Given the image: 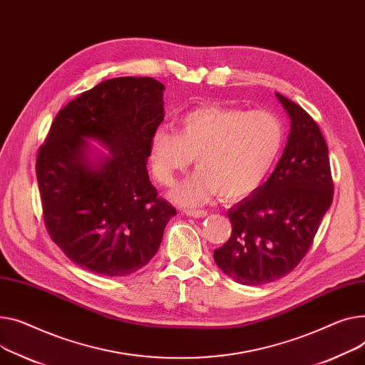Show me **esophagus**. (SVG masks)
<instances>
[{
  "label": "esophagus",
  "instance_id": "1",
  "mask_svg": "<svg viewBox=\"0 0 365 365\" xmlns=\"http://www.w3.org/2000/svg\"><path fill=\"white\" fill-rule=\"evenodd\" d=\"M185 214L189 217L200 218V217H205L208 212L205 210H185Z\"/></svg>",
  "mask_w": 365,
  "mask_h": 365
}]
</instances>
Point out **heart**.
I'll list each match as a JSON object with an SVG mask.
<instances>
[{"mask_svg":"<svg viewBox=\"0 0 365 365\" xmlns=\"http://www.w3.org/2000/svg\"><path fill=\"white\" fill-rule=\"evenodd\" d=\"M283 142V123L272 111L200 107L182 117L178 132L167 128L154 132L153 172L160 183L170 186L195 158L200 170L173 189V200L197 205L218 193L233 201L262 183Z\"/></svg>","mask_w":365,"mask_h":365,"instance_id":"1","label":"heart"}]
</instances>
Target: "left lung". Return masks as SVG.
<instances>
[{
    "instance_id": "left-lung-1",
    "label": "left lung",
    "mask_w": 365,
    "mask_h": 365,
    "mask_svg": "<svg viewBox=\"0 0 365 365\" xmlns=\"http://www.w3.org/2000/svg\"><path fill=\"white\" fill-rule=\"evenodd\" d=\"M290 133L274 172L227 211L232 235L214 261L240 284L274 282L302 261L333 201L329 148L314 118L276 93Z\"/></svg>"
}]
</instances>
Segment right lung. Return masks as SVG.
<instances>
[{
    "label": "right lung",
    "mask_w": 365,
    "mask_h": 365,
    "mask_svg": "<svg viewBox=\"0 0 365 365\" xmlns=\"http://www.w3.org/2000/svg\"><path fill=\"white\" fill-rule=\"evenodd\" d=\"M163 91L153 78L104 81L58 111L38 151L45 227L91 273L121 277L142 269L176 215L147 172L151 138L164 118ZM86 138L110 154L93 160Z\"/></svg>",
    "instance_id": "1"
}]
</instances>
